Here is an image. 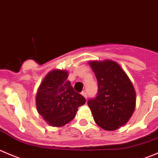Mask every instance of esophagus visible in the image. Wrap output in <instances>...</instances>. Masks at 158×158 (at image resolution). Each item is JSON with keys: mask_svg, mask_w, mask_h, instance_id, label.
<instances>
[{"mask_svg": "<svg viewBox=\"0 0 158 158\" xmlns=\"http://www.w3.org/2000/svg\"><path fill=\"white\" fill-rule=\"evenodd\" d=\"M82 95L84 96V97L85 98V99H86V98H87V93H86V92H85V91H82Z\"/></svg>", "mask_w": 158, "mask_h": 158, "instance_id": "obj_1", "label": "esophagus"}]
</instances>
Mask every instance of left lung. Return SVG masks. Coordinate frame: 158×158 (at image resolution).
I'll return each instance as SVG.
<instances>
[{
    "label": "left lung",
    "mask_w": 158,
    "mask_h": 158,
    "mask_svg": "<svg viewBox=\"0 0 158 158\" xmlns=\"http://www.w3.org/2000/svg\"><path fill=\"white\" fill-rule=\"evenodd\" d=\"M96 75L98 94L88 105L95 122L102 129L112 131L126 124L136 106V92L132 82L117 62L90 61Z\"/></svg>",
    "instance_id": "1"
}]
</instances>
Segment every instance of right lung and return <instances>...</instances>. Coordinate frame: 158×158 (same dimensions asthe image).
<instances>
[{"instance_id":"right-lung-1","label":"right lung","mask_w":158,"mask_h":158,"mask_svg":"<svg viewBox=\"0 0 158 158\" xmlns=\"http://www.w3.org/2000/svg\"><path fill=\"white\" fill-rule=\"evenodd\" d=\"M68 76L65 70H52L45 76L37 91V110L52 127H60L71 121L78 108L85 102V98L74 91Z\"/></svg>"}]
</instances>
